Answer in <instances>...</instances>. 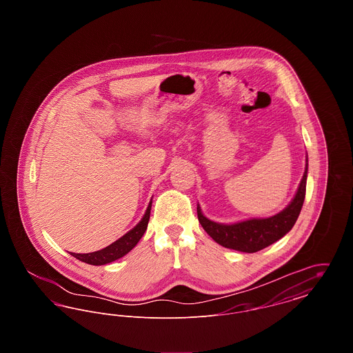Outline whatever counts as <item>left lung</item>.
<instances>
[{
	"label": "left lung",
	"instance_id": "obj_1",
	"mask_svg": "<svg viewBox=\"0 0 353 353\" xmlns=\"http://www.w3.org/2000/svg\"><path fill=\"white\" fill-rule=\"evenodd\" d=\"M307 164L299 189L291 203L283 212L270 219H249L234 225H222L203 217L197 206V217L203 230L223 248L236 252H256L287 234L301 214L305 197Z\"/></svg>",
	"mask_w": 353,
	"mask_h": 353
}]
</instances>
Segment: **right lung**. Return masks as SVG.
Returning <instances> with one entry per match:
<instances>
[{
    "mask_svg": "<svg viewBox=\"0 0 353 353\" xmlns=\"http://www.w3.org/2000/svg\"><path fill=\"white\" fill-rule=\"evenodd\" d=\"M151 206L152 202H150L144 217L134 226L131 232H128L127 234L119 238L117 242L111 243L105 249H101L99 252H88V254L71 252V255L75 256L77 259L82 261L84 263L95 265V266L105 265V263H110L112 261H117L119 258L124 256L127 252H130L134 249V246L137 245V242L140 241V238L145 233L147 226H148V221H150V214H151Z\"/></svg>",
    "mask_w": 353,
    "mask_h": 353,
    "instance_id": "1",
    "label": "right lung"
}]
</instances>
